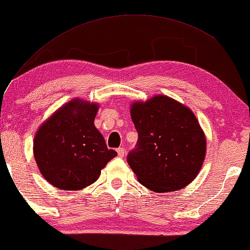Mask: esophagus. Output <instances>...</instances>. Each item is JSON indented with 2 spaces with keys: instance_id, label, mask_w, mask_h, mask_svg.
<instances>
[{
  "instance_id": "34e87169",
  "label": "esophagus",
  "mask_w": 250,
  "mask_h": 250,
  "mask_svg": "<svg viewBox=\"0 0 250 250\" xmlns=\"http://www.w3.org/2000/svg\"><path fill=\"white\" fill-rule=\"evenodd\" d=\"M117 152H118V156L122 158V157H125V148H122V146H120V148L117 149Z\"/></svg>"
}]
</instances>
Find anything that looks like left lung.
Masks as SVG:
<instances>
[{
	"instance_id": "1",
	"label": "left lung",
	"mask_w": 250,
	"mask_h": 250,
	"mask_svg": "<svg viewBox=\"0 0 250 250\" xmlns=\"http://www.w3.org/2000/svg\"><path fill=\"white\" fill-rule=\"evenodd\" d=\"M131 119L138 141L126 161L141 185L154 192H167L195 179L205 159L206 138L187 106L157 96L133 104Z\"/></svg>"
}]
</instances>
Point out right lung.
Wrapping results in <instances>:
<instances>
[{"label":"right lung","mask_w":250,"mask_h":250,"mask_svg":"<svg viewBox=\"0 0 250 250\" xmlns=\"http://www.w3.org/2000/svg\"><path fill=\"white\" fill-rule=\"evenodd\" d=\"M98 105L73 100L38 130L34 158L43 177L54 187L80 190L93 184L101 169L117 156L94 126Z\"/></svg>","instance_id":"right-lung-1"}]
</instances>
